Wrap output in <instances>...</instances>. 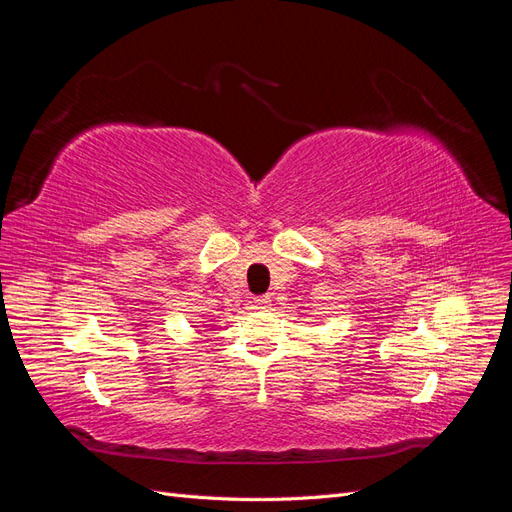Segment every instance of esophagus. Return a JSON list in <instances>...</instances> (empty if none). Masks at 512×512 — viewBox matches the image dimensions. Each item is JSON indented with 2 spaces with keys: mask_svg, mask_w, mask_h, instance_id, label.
<instances>
[{
  "mask_svg": "<svg viewBox=\"0 0 512 512\" xmlns=\"http://www.w3.org/2000/svg\"><path fill=\"white\" fill-rule=\"evenodd\" d=\"M254 307L256 309H269L271 307V299L269 297H258V299H254Z\"/></svg>",
  "mask_w": 512,
  "mask_h": 512,
  "instance_id": "34e87169",
  "label": "esophagus"
}]
</instances>
